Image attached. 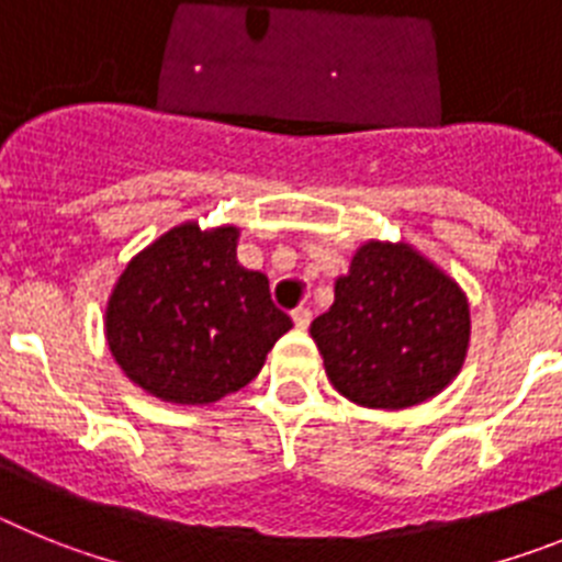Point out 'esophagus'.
<instances>
[{"mask_svg": "<svg viewBox=\"0 0 562 562\" xmlns=\"http://www.w3.org/2000/svg\"><path fill=\"white\" fill-rule=\"evenodd\" d=\"M292 321H295V329H310L312 324L310 306H297V310H292Z\"/></svg>", "mask_w": 562, "mask_h": 562, "instance_id": "obj_1", "label": "esophagus"}]
</instances>
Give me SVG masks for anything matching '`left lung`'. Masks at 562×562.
<instances>
[{"instance_id": "left-lung-1", "label": "left lung", "mask_w": 562, "mask_h": 562, "mask_svg": "<svg viewBox=\"0 0 562 562\" xmlns=\"http://www.w3.org/2000/svg\"><path fill=\"white\" fill-rule=\"evenodd\" d=\"M310 331L346 400L396 411L439 394L459 374L470 310L459 284L428 258L408 245L369 241Z\"/></svg>"}]
</instances>
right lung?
Here are the masks:
<instances>
[{"label":"right lung","mask_w":562,"mask_h":562,"mask_svg":"<svg viewBox=\"0 0 562 562\" xmlns=\"http://www.w3.org/2000/svg\"><path fill=\"white\" fill-rule=\"evenodd\" d=\"M236 227H173L134 256L106 306L114 360L148 394L207 405L245 389L292 329L261 272L236 261Z\"/></svg>","instance_id":"right-lung-1"}]
</instances>
